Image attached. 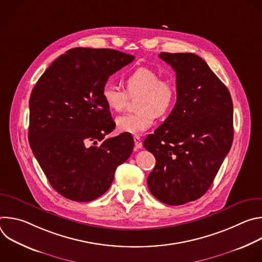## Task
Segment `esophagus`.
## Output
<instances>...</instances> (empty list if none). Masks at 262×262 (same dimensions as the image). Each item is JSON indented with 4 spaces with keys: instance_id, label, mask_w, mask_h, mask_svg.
Returning <instances> with one entry per match:
<instances>
[{
    "instance_id": "34e87169",
    "label": "esophagus",
    "mask_w": 262,
    "mask_h": 262,
    "mask_svg": "<svg viewBox=\"0 0 262 262\" xmlns=\"http://www.w3.org/2000/svg\"><path fill=\"white\" fill-rule=\"evenodd\" d=\"M134 141H135V146H136V149H141L142 148V142H141V139L140 137L138 136H135L134 137Z\"/></svg>"
}]
</instances>
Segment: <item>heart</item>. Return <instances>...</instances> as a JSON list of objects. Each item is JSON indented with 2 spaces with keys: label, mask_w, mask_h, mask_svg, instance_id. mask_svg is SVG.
<instances>
[{
  "label": "heart",
  "mask_w": 262,
  "mask_h": 262,
  "mask_svg": "<svg viewBox=\"0 0 262 262\" xmlns=\"http://www.w3.org/2000/svg\"><path fill=\"white\" fill-rule=\"evenodd\" d=\"M126 90L115 83L106 82L102 86L101 96L106 106L114 112L125 108L129 96L139 99V113L127 114L116 119L120 133L139 135L151 127L157 116H166L176 102V88L167 79L149 67H139L125 79Z\"/></svg>",
  "instance_id": "1"
}]
</instances>
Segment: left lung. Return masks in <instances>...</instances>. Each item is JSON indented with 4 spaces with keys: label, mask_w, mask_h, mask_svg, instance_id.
Listing matches in <instances>:
<instances>
[{
    "label": "left lung",
    "mask_w": 262,
    "mask_h": 262,
    "mask_svg": "<svg viewBox=\"0 0 262 262\" xmlns=\"http://www.w3.org/2000/svg\"><path fill=\"white\" fill-rule=\"evenodd\" d=\"M176 72V103L144 147L156 167L148 175L150 193L168 205L203 196L233 141L231 95L207 63L191 53H161Z\"/></svg>",
    "instance_id": "1"
}]
</instances>
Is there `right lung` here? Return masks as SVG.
I'll return each mask as SVG.
<instances>
[{
	"label": "right lung",
	"mask_w": 262,
	"mask_h": 262,
	"mask_svg": "<svg viewBox=\"0 0 262 262\" xmlns=\"http://www.w3.org/2000/svg\"><path fill=\"white\" fill-rule=\"evenodd\" d=\"M134 59L115 50L74 48L57 58L32 90L30 146L51 185L69 200L89 202L104 194L133 151L127 134L104 138L115 122L101 90Z\"/></svg>",
	"instance_id": "obj_1"
}]
</instances>
